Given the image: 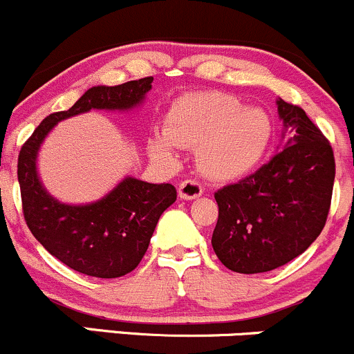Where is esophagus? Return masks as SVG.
<instances>
[{
    "mask_svg": "<svg viewBox=\"0 0 354 354\" xmlns=\"http://www.w3.org/2000/svg\"><path fill=\"white\" fill-rule=\"evenodd\" d=\"M178 193H180L181 198L193 200V198H198V196L202 195L203 187H202V183H198L196 180H185L180 183Z\"/></svg>",
    "mask_w": 354,
    "mask_h": 354,
    "instance_id": "1",
    "label": "esophagus"
}]
</instances>
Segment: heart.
<instances>
[{
	"instance_id": "obj_1",
	"label": "heart",
	"mask_w": 354,
	"mask_h": 354,
	"mask_svg": "<svg viewBox=\"0 0 354 354\" xmlns=\"http://www.w3.org/2000/svg\"><path fill=\"white\" fill-rule=\"evenodd\" d=\"M273 122L261 109H245L222 91H193L167 110L165 133L149 149L162 161H176L174 146L196 149L200 169L214 180H236L254 169L270 149Z\"/></svg>"
}]
</instances>
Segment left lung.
<instances>
[{
  "label": "left lung",
  "instance_id": "obj_1",
  "mask_svg": "<svg viewBox=\"0 0 354 354\" xmlns=\"http://www.w3.org/2000/svg\"><path fill=\"white\" fill-rule=\"evenodd\" d=\"M288 129L280 151L237 183L215 192L212 245L236 273H265L302 254L324 229L336 162L329 140L300 106L278 100Z\"/></svg>",
  "mask_w": 354,
  "mask_h": 354
}]
</instances>
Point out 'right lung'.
Instances as JSON below:
<instances>
[{"label":"right lung","mask_w":354,"mask_h":354,"mask_svg":"<svg viewBox=\"0 0 354 354\" xmlns=\"http://www.w3.org/2000/svg\"><path fill=\"white\" fill-rule=\"evenodd\" d=\"M154 77L88 89L69 110L55 111L33 130L18 154L21 208L30 232L71 270L96 278H118L136 270L146 254L159 217L176 200L169 183L127 178L102 200L66 205L52 198L37 176V152L57 122L91 109L129 110L139 105Z\"/></svg>","instance_id":"1"}]
</instances>
